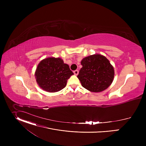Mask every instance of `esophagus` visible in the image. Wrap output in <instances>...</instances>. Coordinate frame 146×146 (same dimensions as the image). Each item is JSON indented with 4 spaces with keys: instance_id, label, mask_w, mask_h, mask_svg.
Masks as SVG:
<instances>
[{
    "instance_id": "34e87169",
    "label": "esophagus",
    "mask_w": 146,
    "mask_h": 146,
    "mask_svg": "<svg viewBox=\"0 0 146 146\" xmlns=\"http://www.w3.org/2000/svg\"><path fill=\"white\" fill-rule=\"evenodd\" d=\"M73 72H74V74L75 75H77V74H78V70H74Z\"/></svg>"
}]
</instances>
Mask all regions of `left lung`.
I'll return each mask as SVG.
<instances>
[{
	"label": "left lung",
	"instance_id": "8db88e82",
	"mask_svg": "<svg viewBox=\"0 0 146 146\" xmlns=\"http://www.w3.org/2000/svg\"><path fill=\"white\" fill-rule=\"evenodd\" d=\"M82 67L77 76L82 86L94 92L107 89L112 83L114 70L109 60L102 55L95 54L84 58Z\"/></svg>",
	"mask_w": 146,
	"mask_h": 146
}]
</instances>
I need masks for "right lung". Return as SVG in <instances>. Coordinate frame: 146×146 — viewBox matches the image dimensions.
Wrapping results in <instances>:
<instances>
[{
    "label": "right lung",
    "mask_w": 146,
    "mask_h": 146,
    "mask_svg": "<svg viewBox=\"0 0 146 146\" xmlns=\"http://www.w3.org/2000/svg\"><path fill=\"white\" fill-rule=\"evenodd\" d=\"M73 74L68 65L59 58H48L41 60L35 72L36 81L40 88L49 92L64 88L68 80Z\"/></svg>",
    "instance_id": "add662e5"
}]
</instances>
